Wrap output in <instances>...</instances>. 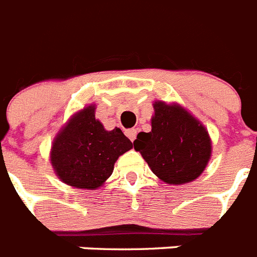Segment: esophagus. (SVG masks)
I'll return each mask as SVG.
<instances>
[{
	"instance_id": "1",
	"label": "esophagus",
	"mask_w": 257,
	"mask_h": 257,
	"mask_svg": "<svg viewBox=\"0 0 257 257\" xmlns=\"http://www.w3.org/2000/svg\"><path fill=\"white\" fill-rule=\"evenodd\" d=\"M137 134H138V131L135 130V128H130V130H127L126 131V135L128 138H130V141L131 142H134L135 141V138H137Z\"/></svg>"
}]
</instances>
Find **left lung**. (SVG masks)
<instances>
[{"label": "left lung", "instance_id": "8db88e82", "mask_svg": "<svg viewBox=\"0 0 257 257\" xmlns=\"http://www.w3.org/2000/svg\"><path fill=\"white\" fill-rule=\"evenodd\" d=\"M154 110L151 131L138 134L135 151L167 184L181 185L196 180L211 156L207 130L177 103L155 101Z\"/></svg>", "mask_w": 257, "mask_h": 257}]
</instances>
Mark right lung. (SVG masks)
I'll use <instances>...</instances> for the list:
<instances>
[{
	"label": "right lung",
	"instance_id": "right-lung-1",
	"mask_svg": "<svg viewBox=\"0 0 257 257\" xmlns=\"http://www.w3.org/2000/svg\"><path fill=\"white\" fill-rule=\"evenodd\" d=\"M89 105L73 114L55 138L51 164L56 176L67 185L94 190L113 173L120 155L130 151L133 143L120 128L107 131Z\"/></svg>",
	"mask_w": 257,
	"mask_h": 257
}]
</instances>
